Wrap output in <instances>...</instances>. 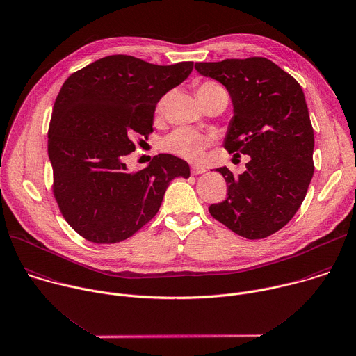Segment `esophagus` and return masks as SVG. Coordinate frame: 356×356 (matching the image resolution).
<instances>
[{
  "mask_svg": "<svg viewBox=\"0 0 356 356\" xmlns=\"http://www.w3.org/2000/svg\"><path fill=\"white\" fill-rule=\"evenodd\" d=\"M204 172H205V168H204V166L191 165V173H193V175H202Z\"/></svg>",
  "mask_w": 356,
  "mask_h": 356,
  "instance_id": "1",
  "label": "esophagus"
}]
</instances>
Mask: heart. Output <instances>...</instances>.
Segmentation results:
<instances>
[{
	"mask_svg": "<svg viewBox=\"0 0 356 356\" xmlns=\"http://www.w3.org/2000/svg\"><path fill=\"white\" fill-rule=\"evenodd\" d=\"M212 90H225L222 86H219L215 82H204L198 86L197 95L201 97L202 95L212 92ZM166 104V96L161 97L156 104V111L161 113ZM209 144V138L195 130L191 129H177L172 131L169 136H166L162 140V149L177 155L180 158L188 159V161H197L201 158L202 151Z\"/></svg>",
	"mask_w": 356,
	"mask_h": 356,
	"instance_id": "heart-1",
	"label": "heart"
}]
</instances>
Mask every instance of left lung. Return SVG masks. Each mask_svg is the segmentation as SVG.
<instances>
[{
  "label": "left lung",
  "instance_id": "obj_1",
  "mask_svg": "<svg viewBox=\"0 0 356 356\" xmlns=\"http://www.w3.org/2000/svg\"><path fill=\"white\" fill-rule=\"evenodd\" d=\"M195 70L229 92L233 117L225 137L229 154L249 155L234 177L218 168L227 184L209 213L236 234L264 239L284 227L302 205L313 177L314 134L298 81L264 57L195 63Z\"/></svg>",
  "mask_w": 356,
  "mask_h": 356
}]
</instances>
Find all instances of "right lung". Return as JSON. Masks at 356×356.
I'll return each instance as SVG.
<instances>
[{
    "label": "right lung",
    "instance_id": "add662e5",
    "mask_svg": "<svg viewBox=\"0 0 356 356\" xmlns=\"http://www.w3.org/2000/svg\"><path fill=\"white\" fill-rule=\"evenodd\" d=\"M193 61L149 64L133 56L103 57L71 74L57 95L49 127L53 193L82 238L97 245L129 239L159 211L175 177H190L186 161L154 156L129 172L133 138L154 131L159 99L193 71Z\"/></svg>",
    "mask_w": 356,
    "mask_h": 356
}]
</instances>
